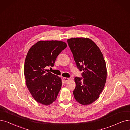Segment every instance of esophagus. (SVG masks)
<instances>
[{
	"label": "esophagus",
	"mask_w": 130,
	"mask_h": 130,
	"mask_svg": "<svg viewBox=\"0 0 130 130\" xmlns=\"http://www.w3.org/2000/svg\"><path fill=\"white\" fill-rule=\"evenodd\" d=\"M63 79L64 82L65 83H66V82H67L69 81V80H70V78H66V77H63Z\"/></svg>",
	"instance_id": "34e87169"
}]
</instances>
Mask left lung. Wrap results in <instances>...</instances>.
Instances as JSON below:
<instances>
[{"mask_svg": "<svg viewBox=\"0 0 130 130\" xmlns=\"http://www.w3.org/2000/svg\"><path fill=\"white\" fill-rule=\"evenodd\" d=\"M77 68L83 71V78L76 77L73 94L82 105L94 102L103 90L107 79L105 60L96 44L88 38H71L67 40Z\"/></svg>", "mask_w": 130, "mask_h": 130, "instance_id": "left-lung-1", "label": "left lung"}]
</instances>
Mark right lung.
Wrapping results in <instances>:
<instances>
[{
    "label": "right lung",
    "instance_id": "1",
    "mask_svg": "<svg viewBox=\"0 0 130 130\" xmlns=\"http://www.w3.org/2000/svg\"><path fill=\"white\" fill-rule=\"evenodd\" d=\"M66 47L62 41L40 40L27 53L24 66L26 85L34 99L41 104L52 103L61 90V78L47 68L54 66L57 56Z\"/></svg>",
    "mask_w": 130,
    "mask_h": 130
}]
</instances>
